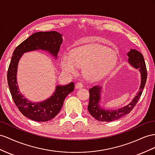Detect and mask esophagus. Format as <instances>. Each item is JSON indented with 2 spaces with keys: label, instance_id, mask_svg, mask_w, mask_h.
<instances>
[{
  "label": "esophagus",
  "instance_id": "1",
  "mask_svg": "<svg viewBox=\"0 0 155 155\" xmlns=\"http://www.w3.org/2000/svg\"><path fill=\"white\" fill-rule=\"evenodd\" d=\"M82 87H83L82 83H81V82H78V83H77V84H76V88L80 89V88H82Z\"/></svg>",
  "mask_w": 155,
  "mask_h": 155
}]
</instances>
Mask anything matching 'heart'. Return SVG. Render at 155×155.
I'll list each match as a JSON object with an SVG mask.
<instances>
[{
    "label": "heart",
    "mask_w": 155,
    "mask_h": 155,
    "mask_svg": "<svg viewBox=\"0 0 155 155\" xmlns=\"http://www.w3.org/2000/svg\"><path fill=\"white\" fill-rule=\"evenodd\" d=\"M115 51L105 46L92 44L75 48L62 55L61 64L66 73L75 74L83 67V73L90 81H97L112 72L117 62Z\"/></svg>",
    "instance_id": "obj_1"
}]
</instances>
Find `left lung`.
Instances as JSON below:
<instances>
[{
	"label": "left lung",
	"mask_w": 155,
	"mask_h": 155,
	"mask_svg": "<svg viewBox=\"0 0 155 155\" xmlns=\"http://www.w3.org/2000/svg\"><path fill=\"white\" fill-rule=\"evenodd\" d=\"M128 56V62L131 65H132L136 69H139L141 73V85L140 90L133 100L130 104L124 107L117 110H105L101 108L99 104L100 101V96L101 92V87L100 86H95L89 90L90 92V100L88 106V110L91 115L94 117L96 120L101 122H111L118 120L121 117L125 116L132 111V110L141 96L143 90L145 85L147 77V68L144 58L140 51L131 49L129 52L127 54Z\"/></svg>",
	"instance_id": "8db88e82"
}]
</instances>
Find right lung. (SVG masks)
Returning <instances> with one entry per match:
<instances>
[{
	"mask_svg": "<svg viewBox=\"0 0 155 155\" xmlns=\"http://www.w3.org/2000/svg\"><path fill=\"white\" fill-rule=\"evenodd\" d=\"M62 35L56 31L37 32L18 45L13 52L7 73V80L14 104L23 115L35 121L46 122L54 118L60 111L66 96L74 90V82L57 86L54 94L46 100L35 103L29 101L19 92L17 85V69L19 59L27 51L43 50L55 58L62 43Z\"/></svg>",
	"mask_w": 155,
	"mask_h": 155,
	"instance_id": "right-lung-1",
	"label": "right lung"
}]
</instances>
